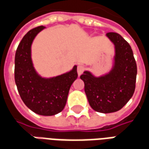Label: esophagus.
Returning a JSON list of instances; mask_svg holds the SVG:
<instances>
[{
  "instance_id": "obj_1",
  "label": "esophagus",
  "mask_w": 149,
  "mask_h": 149,
  "mask_svg": "<svg viewBox=\"0 0 149 149\" xmlns=\"http://www.w3.org/2000/svg\"><path fill=\"white\" fill-rule=\"evenodd\" d=\"M84 66H83V65H78L77 66V73L78 75L80 76V75L82 74V72H84Z\"/></svg>"
}]
</instances>
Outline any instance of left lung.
<instances>
[{
  "instance_id": "1",
  "label": "left lung",
  "mask_w": 149,
  "mask_h": 149,
  "mask_svg": "<svg viewBox=\"0 0 149 149\" xmlns=\"http://www.w3.org/2000/svg\"><path fill=\"white\" fill-rule=\"evenodd\" d=\"M106 37L114 45L112 68L100 76L86 70L81 76L91 108L101 113L121 109L134 93L137 68L131 46L116 33Z\"/></svg>"
}]
</instances>
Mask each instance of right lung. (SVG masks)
<instances>
[{
    "instance_id": "1",
    "label": "right lung",
    "mask_w": 149,
    "mask_h": 149,
    "mask_svg": "<svg viewBox=\"0 0 149 149\" xmlns=\"http://www.w3.org/2000/svg\"><path fill=\"white\" fill-rule=\"evenodd\" d=\"M46 27L29 31L19 44L15 55V82L26 106L41 116H53L64 109L70 87L77 78V66L63 74L44 77L34 68L32 45L35 37Z\"/></svg>"
}]
</instances>
